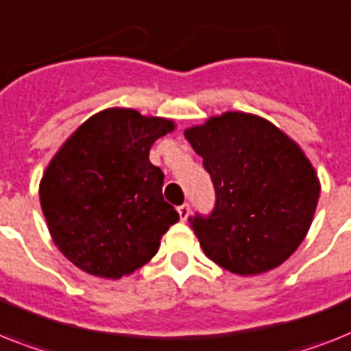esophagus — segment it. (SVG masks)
<instances>
[{"instance_id":"esophagus-1","label":"esophagus","mask_w":351,"mask_h":351,"mask_svg":"<svg viewBox=\"0 0 351 351\" xmlns=\"http://www.w3.org/2000/svg\"><path fill=\"white\" fill-rule=\"evenodd\" d=\"M178 215H180V220H182V221L187 220V218H189V215H191V207H189V204L180 205V207H178Z\"/></svg>"}]
</instances>
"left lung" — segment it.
I'll return each mask as SVG.
<instances>
[{
  "label": "left lung",
  "mask_w": 351,
  "mask_h": 351,
  "mask_svg": "<svg viewBox=\"0 0 351 351\" xmlns=\"http://www.w3.org/2000/svg\"><path fill=\"white\" fill-rule=\"evenodd\" d=\"M215 184L209 216L189 218L205 256L254 276L294 254L308 232L321 184L303 149L263 117L227 111L185 130Z\"/></svg>",
  "instance_id": "left-lung-1"
}]
</instances>
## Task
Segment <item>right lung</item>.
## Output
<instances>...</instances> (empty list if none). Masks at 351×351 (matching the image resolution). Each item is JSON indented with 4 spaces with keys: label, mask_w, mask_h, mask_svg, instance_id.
I'll use <instances>...</instances> for the list:
<instances>
[{
    "label": "right lung",
    "mask_w": 351,
    "mask_h": 351,
    "mask_svg": "<svg viewBox=\"0 0 351 351\" xmlns=\"http://www.w3.org/2000/svg\"><path fill=\"white\" fill-rule=\"evenodd\" d=\"M175 122L108 108L68 136L39 184L43 215L64 258L92 276L119 279L146 265L180 220L162 196L164 173L149 149Z\"/></svg>",
    "instance_id": "1"
}]
</instances>
